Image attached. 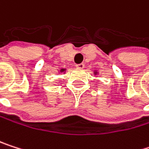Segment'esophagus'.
I'll use <instances>...</instances> for the list:
<instances>
[{"label":"esophagus","mask_w":149,"mask_h":149,"mask_svg":"<svg viewBox=\"0 0 149 149\" xmlns=\"http://www.w3.org/2000/svg\"><path fill=\"white\" fill-rule=\"evenodd\" d=\"M76 67L79 69H83L85 67V64L84 63H79V64H76Z\"/></svg>","instance_id":"obj_1"}]
</instances>
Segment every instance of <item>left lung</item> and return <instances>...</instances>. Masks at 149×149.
I'll return each mask as SVG.
<instances>
[{"instance_id": "8db88e82", "label": "left lung", "mask_w": 149, "mask_h": 149, "mask_svg": "<svg viewBox=\"0 0 149 149\" xmlns=\"http://www.w3.org/2000/svg\"><path fill=\"white\" fill-rule=\"evenodd\" d=\"M94 74H95V75H97V74H98V71H94Z\"/></svg>"}]
</instances>
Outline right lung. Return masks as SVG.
I'll use <instances>...</instances> for the list:
<instances>
[{
	"mask_svg": "<svg viewBox=\"0 0 149 149\" xmlns=\"http://www.w3.org/2000/svg\"><path fill=\"white\" fill-rule=\"evenodd\" d=\"M65 70H66V69H61V70H60V72H64Z\"/></svg>",
	"mask_w": 149,
	"mask_h": 149,
	"instance_id": "obj_1",
	"label": "right lung"
}]
</instances>
